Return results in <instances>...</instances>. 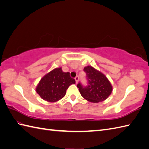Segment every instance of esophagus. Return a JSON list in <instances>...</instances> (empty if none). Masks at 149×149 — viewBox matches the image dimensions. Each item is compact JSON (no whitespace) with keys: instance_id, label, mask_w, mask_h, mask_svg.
<instances>
[{"instance_id":"obj_1","label":"esophagus","mask_w":149,"mask_h":149,"mask_svg":"<svg viewBox=\"0 0 149 149\" xmlns=\"http://www.w3.org/2000/svg\"><path fill=\"white\" fill-rule=\"evenodd\" d=\"M75 82H76V83H78V81H79V77L78 76H76L75 77Z\"/></svg>"}]
</instances>
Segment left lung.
Returning <instances> with one entry per match:
<instances>
[{"instance_id":"left-lung-1","label":"left lung","mask_w":149,"mask_h":149,"mask_svg":"<svg viewBox=\"0 0 149 149\" xmlns=\"http://www.w3.org/2000/svg\"><path fill=\"white\" fill-rule=\"evenodd\" d=\"M86 74L88 86L77 84L79 92L84 99L90 102L98 103L107 99L111 94L112 85L103 73L97 70L91 66L84 68Z\"/></svg>"}]
</instances>
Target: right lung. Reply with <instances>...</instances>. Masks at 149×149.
Wrapping results in <instances>:
<instances>
[{
    "instance_id": "right-lung-1",
    "label": "right lung",
    "mask_w": 149,
    "mask_h": 149,
    "mask_svg": "<svg viewBox=\"0 0 149 149\" xmlns=\"http://www.w3.org/2000/svg\"><path fill=\"white\" fill-rule=\"evenodd\" d=\"M73 84L75 81L69 72H64L61 67L56 68L41 79L36 91L44 100L56 102L65 97L66 90Z\"/></svg>"
}]
</instances>
